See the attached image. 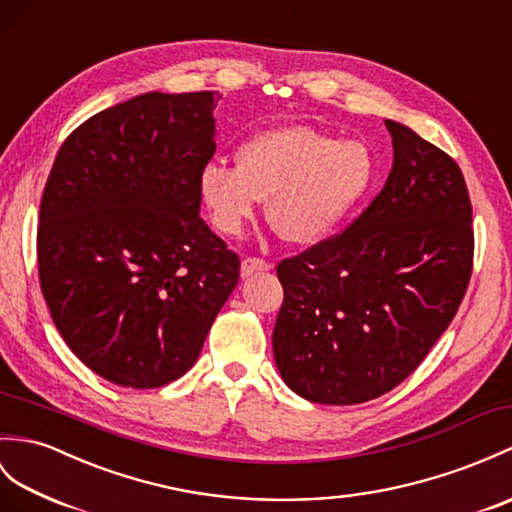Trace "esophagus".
Listing matches in <instances>:
<instances>
[{
	"mask_svg": "<svg viewBox=\"0 0 512 512\" xmlns=\"http://www.w3.org/2000/svg\"><path fill=\"white\" fill-rule=\"evenodd\" d=\"M268 270H270L268 261L257 259V257H246L240 266V275H242V279H248L253 275H259V272H268Z\"/></svg>",
	"mask_w": 512,
	"mask_h": 512,
	"instance_id": "1",
	"label": "esophagus"
}]
</instances>
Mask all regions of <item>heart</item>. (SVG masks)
I'll return each mask as SVG.
<instances>
[{
	"instance_id": "obj_1",
	"label": "heart",
	"mask_w": 512,
	"mask_h": 512,
	"mask_svg": "<svg viewBox=\"0 0 512 512\" xmlns=\"http://www.w3.org/2000/svg\"><path fill=\"white\" fill-rule=\"evenodd\" d=\"M375 178L362 141H338L312 126H279L237 150V165L213 159L198 176L211 224L240 235L268 198L266 220L281 240L323 242L366 196Z\"/></svg>"
}]
</instances>
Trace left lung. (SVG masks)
I'll return each mask as SVG.
<instances>
[{
  "mask_svg": "<svg viewBox=\"0 0 512 512\" xmlns=\"http://www.w3.org/2000/svg\"><path fill=\"white\" fill-rule=\"evenodd\" d=\"M392 170L351 227L283 259L272 353L296 395L371 401L417 368L456 316L473 268L471 200L458 163L386 120Z\"/></svg>",
  "mask_w": 512,
  "mask_h": 512,
  "instance_id": "obj_1",
  "label": "left lung"
}]
</instances>
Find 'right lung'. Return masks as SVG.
<instances>
[{
	"instance_id": "right-lung-1",
	"label": "right lung",
	"mask_w": 512,
	"mask_h": 512,
	"mask_svg": "<svg viewBox=\"0 0 512 512\" xmlns=\"http://www.w3.org/2000/svg\"><path fill=\"white\" fill-rule=\"evenodd\" d=\"M213 91H148L89 117L56 154L39 211V279L58 334L124 388L185 375L240 279L200 218L216 152Z\"/></svg>"
}]
</instances>
